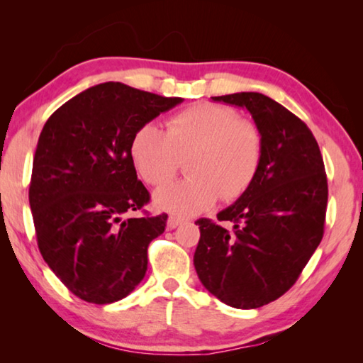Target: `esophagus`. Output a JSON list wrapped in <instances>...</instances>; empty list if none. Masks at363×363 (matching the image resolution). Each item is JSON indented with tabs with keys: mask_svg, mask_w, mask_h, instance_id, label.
I'll use <instances>...</instances> for the list:
<instances>
[{
	"mask_svg": "<svg viewBox=\"0 0 363 363\" xmlns=\"http://www.w3.org/2000/svg\"><path fill=\"white\" fill-rule=\"evenodd\" d=\"M182 224V219L181 218H176V216H169L168 218V223H167V227L168 229H176L177 225Z\"/></svg>",
	"mask_w": 363,
	"mask_h": 363,
	"instance_id": "1",
	"label": "esophagus"
}]
</instances>
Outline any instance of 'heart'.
I'll return each instance as SVG.
<instances>
[{
	"label": "heart",
	"instance_id": "obj_1",
	"mask_svg": "<svg viewBox=\"0 0 363 363\" xmlns=\"http://www.w3.org/2000/svg\"><path fill=\"white\" fill-rule=\"evenodd\" d=\"M131 158L140 177L162 186L174 177L186 158L184 179L158 189L153 203L162 211L192 216L210 210L218 199L242 196L259 171L264 152L261 130L218 104H196L168 121L167 131L144 123L131 139Z\"/></svg>",
	"mask_w": 363,
	"mask_h": 363
}]
</instances>
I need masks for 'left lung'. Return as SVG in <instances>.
Masks as SVG:
<instances>
[{"mask_svg": "<svg viewBox=\"0 0 363 363\" xmlns=\"http://www.w3.org/2000/svg\"><path fill=\"white\" fill-rule=\"evenodd\" d=\"M247 108L259 128L264 152L247 192L218 213L229 232L199 219L194 255L203 286L235 309H256L286 293L323 237L328 184L318 144L296 115L261 93L211 97Z\"/></svg>", "mask_w": 363, "mask_h": 363, "instance_id": "1", "label": "left lung"}]
</instances>
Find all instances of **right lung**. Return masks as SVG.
<instances>
[{"label": "right lung", "instance_id": "add662e5", "mask_svg": "<svg viewBox=\"0 0 363 363\" xmlns=\"http://www.w3.org/2000/svg\"><path fill=\"white\" fill-rule=\"evenodd\" d=\"M182 101L107 82L72 97L43 128L28 190L36 240L79 299L110 304L143 281L147 248L168 216L123 218L150 200L130 145L139 126Z\"/></svg>", "mask_w": 363, "mask_h": 363}]
</instances>
